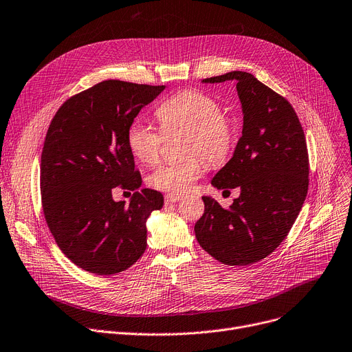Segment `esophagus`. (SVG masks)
<instances>
[{
  "label": "esophagus",
  "mask_w": 352,
  "mask_h": 352,
  "mask_svg": "<svg viewBox=\"0 0 352 352\" xmlns=\"http://www.w3.org/2000/svg\"><path fill=\"white\" fill-rule=\"evenodd\" d=\"M181 199H182V197H181V195H175V194H168V195H166V201H167L168 204L179 202Z\"/></svg>",
  "instance_id": "obj_1"
}]
</instances>
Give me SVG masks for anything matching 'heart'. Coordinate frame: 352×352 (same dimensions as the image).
<instances>
[{
	"label": "heart",
	"instance_id": "obj_1",
	"mask_svg": "<svg viewBox=\"0 0 352 352\" xmlns=\"http://www.w3.org/2000/svg\"><path fill=\"white\" fill-rule=\"evenodd\" d=\"M157 117L164 130L188 131L184 151L191 157L158 166L148 175V184L155 190L171 194L186 192L202 173V161L192 153L201 155L209 166H219L228 160L235 146V127L223 116L221 103L205 91L188 89L175 93L158 106ZM126 140L138 161L154 164L158 160L162 134L151 124L133 120Z\"/></svg>",
	"mask_w": 352,
	"mask_h": 352
}]
</instances>
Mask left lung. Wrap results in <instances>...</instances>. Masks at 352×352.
<instances>
[{
  "label": "left lung",
  "instance_id": "8db88e82",
  "mask_svg": "<svg viewBox=\"0 0 352 352\" xmlns=\"http://www.w3.org/2000/svg\"><path fill=\"white\" fill-rule=\"evenodd\" d=\"M236 83L242 104V137L232 158L210 181L218 190L239 188L229 208L202 197L195 223L201 248L229 266H246L269 256L285 241L309 190L306 137L292 104L252 74L233 72L202 83Z\"/></svg>",
  "mask_w": 352,
  "mask_h": 352
}]
</instances>
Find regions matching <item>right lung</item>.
<instances>
[{"mask_svg": "<svg viewBox=\"0 0 352 352\" xmlns=\"http://www.w3.org/2000/svg\"><path fill=\"white\" fill-rule=\"evenodd\" d=\"M166 86L103 80L56 111L41 155L43 215L67 259L100 276L120 273L146 250V222L161 192L143 188L127 146L130 123ZM116 186L134 190L116 203Z\"/></svg>", "mask_w": 352, "mask_h": 352, "instance_id": "add662e5", "label": "right lung"}]
</instances>
